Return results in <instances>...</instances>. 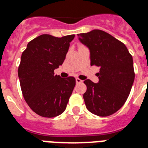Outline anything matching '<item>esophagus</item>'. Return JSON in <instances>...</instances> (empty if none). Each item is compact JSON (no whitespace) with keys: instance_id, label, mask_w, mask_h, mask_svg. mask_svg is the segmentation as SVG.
I'll return each mask as SVG.
<instances>
[{"instance_id":"1","label":"esophagus","mask_w":148,"mask_h":148,"mask_svg":"<svg viewBox=\"0 0 148 148\" xmlns=\"http://www.w3.org/2000/svg\"><path fill=\"white\" fill-rule=\"evenodd\" d=\"M76 83L77 84H81L83 83V80H80V78H76Z\"/></svg>"}]
</instances>
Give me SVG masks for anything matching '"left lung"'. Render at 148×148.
<instances>
[{
	"label": "left lung",
	"mask_w": 148,
	"mask_h": 148,
	"mask_svg": "<svg viewBox=\"0 0 148 148\" xmlns=\"http://www.w3.org/2000/svg\"><path fill=\"white\" fill-rule=\"evenodd\" d=\"M90 50L91 66L100 67L98 84L86 80L85 105L92 114L108 116L127 100L135 80L132 56L123 43L101 30L77 34Z\"/></svg>",
	"instance_id": "obj_1"
}]
</instances>
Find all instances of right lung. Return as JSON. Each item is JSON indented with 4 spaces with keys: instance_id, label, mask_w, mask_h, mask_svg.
Wrapping results in <instances>:
<instances>
[{
    "instance_id": "right-lung-1",
    "label": "right lung",
    "mask_w": 148,
    "mask_h": 148,
    "mask_svg": "<svg viewBox=\"0 0 148 148\" xmlns=\"http://www.w3.org/2000/svg\"><path fill=\"white\" fill-rule=\"evenodd\" d=\"M75 35L42 34L29 42L18 68L22 95L30 108L43 117H54L66 108L76 80L62 78L54 70L62 65Z\"/></svg>"
}]
</instances>
